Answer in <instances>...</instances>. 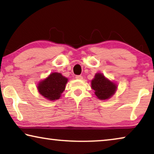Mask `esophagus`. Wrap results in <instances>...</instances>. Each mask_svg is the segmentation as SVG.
I'll return each instance as SVG.
<instances>
[{
  "mask_svg": "<svg viewBox=\"0 0 154 154\" xmlns=\"http://www.w3.org/2000/svg\"><path fill=\"white\" fill-rule=\"evenodd\" d=\"M75 79H79V80H82L83 79V76H82V75H75Z\"/></svg>",
  "mask_w": 154,
  "mask_h": 154,
  "instance_id": "esophagus-1",
  "label": "esophagus"
}]
</instances>
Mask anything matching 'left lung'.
<instances>
[{
	"instance_id": "1",
	"label": "left lung",
	"mask_w": 154,
	"mask_h": 154,
	"mask_svg": "<svg viewBox=\"0 0 154 154\" xmlns=\"http://www.w3.org/2000/svg\"><path fill=\"white\" fill-rule=\"evenodd\" d=\"M91 88L94 94L101 100H106L111 97L116 91L117 85L109 81L102 73H97L91 81Z\"/></svg>"
}]
</instances>
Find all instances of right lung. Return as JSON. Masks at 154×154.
I'll return each instance as SVG.
<instances>
[{
	"label": "right lung",
	"mask_w": 154,
	"mask_h": 154,
	"mask_svg": "<svg viewBox=\"0 0 154 154\" xmlns=\"http://www.w3.org/2000/svg\"><path fill=\"white\" fill-rule=\"evenodd\" d=\"M68 79L63 76L60 73L54 72L41 81L38 85L39 93L50 101L58 100L64 91Z\"/></svg>",
	"instance_id": "obj_1"
}]
</instances>
